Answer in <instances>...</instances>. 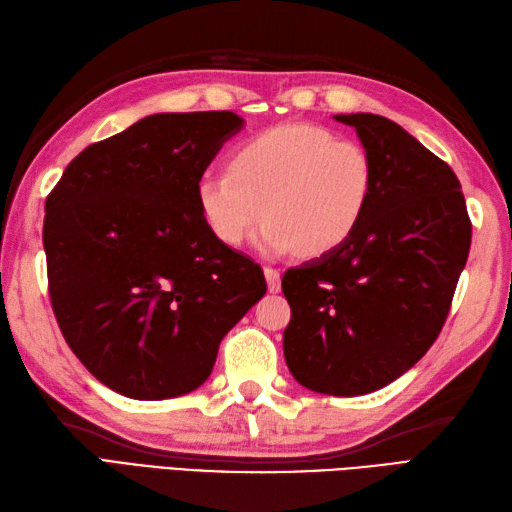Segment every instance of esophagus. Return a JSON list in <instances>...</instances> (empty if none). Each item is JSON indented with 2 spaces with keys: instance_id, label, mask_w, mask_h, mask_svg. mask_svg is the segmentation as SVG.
Here are the masks:
<instances>
[{
  "instance_id": "obj_1",
  "label": "esophagus",
  "mask_w": 512,
  "mask_h": 512,
  "mask_svg": "<svg viewBox=\"0 0 512 512\" xmlns=\"http://www.w3.org/2000/svg\"><path fill=\"white\" fill-rule=\"evenodd\" d=\"M264 275H266L268 290H270V292H279V290H281V275H279V270L266 266V268H264Z\"/></svg>"
}]
</instances>
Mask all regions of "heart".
I'll list each match as a JSON object with an SVG mask.
<instances>
[{
    "instance_id": "heart-1",
    "label": "heart",
    "mask_w": 512,
    "mask_h": 512,
    "mask_svg": "<svg viewBox=\"0 0 512 512\" xmlns=\"http://www.w3.org/2000/svg\"><path fill=\"white\" fill-rule=\"evenodd\" d=\"M376 187L374 158L356 140L308 123L279 125L235 147L228 171L198 182V204L211 233L239 246L259 220L268 255L299 250L321 257L361 226Z\"/></svg>"
}]
</instances>
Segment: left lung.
Wrapping results in <instances>:
<instances>
[{
    "label": "left lung",
    "instance_id": "left-lung-1",
    "mask_svg": "<svg viewBox=\"0 0 512 512\" xmlns=\"http://www.w3.org/2000/svg\"><path fill=\"white\" fill-rule=\"evenodd\" d=\"M334 121L372 154L376 187L356 233L328 255L286 270L284 356L299 385L363 396L427 354L449 314L471 248L460 180L447 162L385 116Z\"/></svg>",
    "mask_w": 512,
    "mask_h": 512
}]
</instances>
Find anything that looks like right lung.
I'll return each instance as SVG.
<instances>
[{
  "instance_id": "add662e5",
  "label": "right lung",
  "mask_w": 512,
  "mask_h": 512,
  "mask_svg": "<svg viewBox=\"0 0 512 512\" xmlns=\"http://www.w3.org/2000/svg\"><path fill=\"white\" fill-rule=\"evenodd\" d=\"M242 129L233 112L145 116L83 149L48 195L54 317L116 394L198 389L226 332L266 295L262 268L220 242L198 204L202 173Z\"/></svg>"
}]
</instances>
